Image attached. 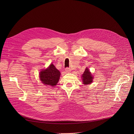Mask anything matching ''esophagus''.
<instances>
[{"label":"esophagus","mask_w":134,"mask_h":134,"mask_svg":"<svg viewBox=\"0 0 134 134\" xmlns=\"http://www.w3.org/2000/svg\"><path fill=\"white\" fill-rule=\"evenodd\" d=\"M65 71L67 72H70V71H71V69L70 68H68V67H67L65 68Z\"/></svg>","instance_id":"esophagus-1"}]
</instances>
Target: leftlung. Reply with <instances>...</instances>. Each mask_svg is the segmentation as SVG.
<instances>
[{
    "label": "left lung",
    "instance_id": "8db88e82",
    "mask_svg": "<svg viewBox=\"0 0 134 134\" xmlns=\"http://www.w3.org/2000/svg\"><path fill=\"white\" fill-rule=\"evenodd\" d=\"M81 77L82 79L83 84L84 85H88L93 82V76L92 75L91 72L89 70L87 67L86 68L85 71L82 75Z\"/></svg>",
    "mask_w": 134,
    "mask_h": 134
}]
</instances>
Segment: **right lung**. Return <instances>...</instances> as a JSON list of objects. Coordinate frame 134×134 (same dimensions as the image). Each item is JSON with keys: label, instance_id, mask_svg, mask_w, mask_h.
Returning a JSON list of instances; mask_svg holds the SVG:
<instances>
[{"label": "right lung", "instance_id": "add662e5", "mask_svg": "<svg viewBox=\"0 0 134 134\" xmlns=\"http://www.w3.org/2000/svg\"><path fill=\"white\" fill-rule=\"evenodd\" d=\"M39 76L41 81L43 84L54 87L59 80L60 72L53 64H51L47 69L40 71Z\"/></svg>", "mask_w": 134, "mask_h": 134}]
</instances>
